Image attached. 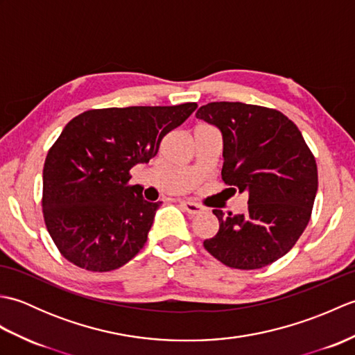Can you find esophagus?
<instances>
[{
  "instance_id": "34e87169",
  "label": "esophagus",
  "mask_w": 355,
  "mask_h": 355,
  "mask_svg": "<svg viewBox=\"0 0 355 355\" xmlns=\"http://www.w3.org/2000/svg\"><path fill=\"white\" fill-rule=\"evenodd\" d=\"M182 206L186 212L191 215H198V214L205 212V207H202L201 205H197V202H192V201H182Z\"/></svg>"
}]
</instances>
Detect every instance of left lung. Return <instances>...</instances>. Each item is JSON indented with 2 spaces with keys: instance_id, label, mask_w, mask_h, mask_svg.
I'll list each match as a JSON object with an SVG mask.
<instances>
[{
  "instance_id": "obj_1",
  "label": "left lung",
  "mask_w": 355,
  "mask_h": 355,
  "mask_svg": "<svg viewBox=\"0 0 355 355\" xmlns=\"http://www.w3.org/2000/svg\"><path fill=\"white\" fill-rule=\"evenodd\" d=\"M198 119L223 134L221 175L248 193L245 214L214 210L220 230L205 248L224 266L256 270L282 258L302 235L318 192V164L302 132L281 111L212 102Z\"/></svg>"
}]
</instances>
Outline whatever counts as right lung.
<instances>
[{"instance_id":"add662e5","label":"right lung","mask_w":355,"mask_h":355,"mask_svg":"<svg viewBox=\"0 0 355 355\" xmlns=\"http://www.w3.org/2000/svg\"><path fill=\"white\" fill-rule=\"evenodd\" d=\"M195 110V102L89 110L65 125L42 171L44 221L65 259L111 271L141 250L160 202L128 184L130 171L155 157Z\"/></svg>"}]
</instances>
